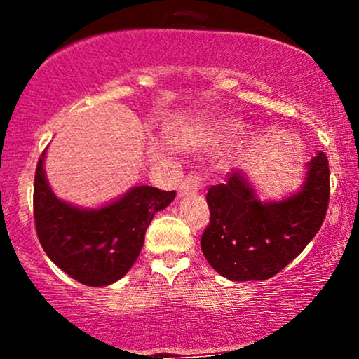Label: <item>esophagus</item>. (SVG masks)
Listing matches in <instances>:
<instances>
[{
	"label": "esophagus",
	"mask_w": 359,
	"mask_h": 359,
	"mask_svg": "<svg viewBox=\"0 0 359 359\" xmlns=\"http://www.w3.org/2000/svg\"><path fill=\"white\" fill-rule=\"evenodd\" d=\"M201 185H203V182H201V177L187 175L179 187V197H185V196H191V194H196L201 189Z\"/></svg>",
	"instance_id": "esophagus-1"
}]
</instances>
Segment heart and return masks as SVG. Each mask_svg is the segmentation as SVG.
<instances>
[{
    "label": "heart",
    "mask_w": 359,
    "mask_h": 359,
    "mask_svg": "<svg viewBox=\"0 0 359 359\" xmlns=\"http://www.w3.org/2000/svg\"><path fill=\"white\" fill-rule=\"evenodd\" d=\"M241 130V125L234 119H219L217 123H214L211 128V137L214 140H224L236 135Z\"/></svg>",
    "instance_id": "obj_1"
}]
</instances>
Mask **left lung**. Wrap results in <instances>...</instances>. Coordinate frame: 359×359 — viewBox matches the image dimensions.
I'll return each mask as SVG.
<instances>
[{
	"label": "left lung",
	"mask_w": 359,
	"mask_h": 359,
	"mask_svg": "<svg viewBox=\"0 0 359 359\" xmlns=\"http://www.w3.org/2000/svg\"><path fill=\"white\" fill-rule=\"evenodd\" d=\"M211 221L201 238L209 265L231 282L266 280L302 253L320 229L329 203V163L317 151L299 191L262 201L245 172L208 191Z\"/></svg>",
	"instance_id": "8db88e82"
}]
</instances>
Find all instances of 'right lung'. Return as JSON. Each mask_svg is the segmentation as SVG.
Here are the masks:
<instances>
[{
  "instance_id": "add662e5",
  "label": "right lung",
  "mask_w": 359,
  "mask_h": 359,
  "mask_svg": "<svg viewBox=\"0 0 359 359\" xmlns=\"http://www.w3.org/2000/svg\"><path fill=\"white\" fill-rule=\"evenodd\" d=\"M45 154L34 185L36 234L47 257L69 277L89 287L118 282L137 262L148 224L175 199V191L135 185L101 208L59 199L45 175Z\"/></svg>"
}]
</instances>
